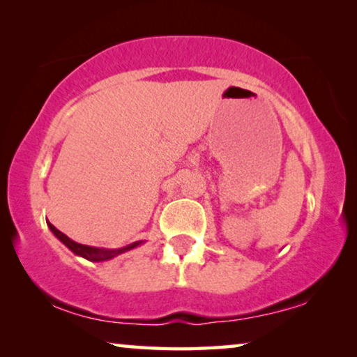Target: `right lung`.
Wrapping results in <instances>:
<instances>
[{
    "mask_svg": "<svg viewBox=\"0 0 357 357\" xmlns=\"http://www.w3.org/2000/svg\"><path fill=\"white\" fill-rule=\"evenodd\" d=\"M47 226H50V229H51L52 232H54V236H56L57 238H59V241L63 243V245L70 248L73 253L78 255V257H83V258H86L88 261H94V263H98V261H107V259L115 258L116 255L125 253V252H128V250L135 248V247L139 245V243H142V242H135V243H131V245L123 247V248H116V250H104V248L88 247V245H82V243H77V242L70 241V238H68V237L66 236V234L61 232L59 229H57V227L52 226L51 222H47Z\"/></svg>",
    "mask_w": 357,
    "mask_h": 357,
    "instance_id": "1",
    "label": "right lung"
}]
</instances>
